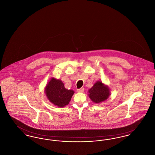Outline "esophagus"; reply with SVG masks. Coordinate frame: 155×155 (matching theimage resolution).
I'll list each match as a JSON object with an SVG mask.
<instances>
[{
    "instance_id": "obj_1",
    "label": "esophagus",
    "mask_w": 155,
    "mask_h": 155,
    "mask_svg": "<svg viewBox=\"0 0 155 155\" xmlns=\"http://www.w3.org/2000/svg\"><path fill=\"white\" fill-rule=\"evenodd\" d=\"M77 91L78 92H83L84 91V88H81L77 89Z\"/></svg>"
}]
</instances>
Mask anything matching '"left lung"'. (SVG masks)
Listing matches in <instances>:
<instances>
[{
    "label": "left lung",
    "instance_id": "1",
    "mask_svg": "<svg viewBox=\"0 0 155 155\" xmlns=\"http://www.w3.org/2000/svg\"><path fill=\"white\" fill-rule=\"evenodd\" d=\"M89 97L95 103H99L106 100L110 95L109 88L101 81H97L88 91Z\"/></svg>",
    "mask_w": 155,
    "mask_h": 155
}]
</instances>
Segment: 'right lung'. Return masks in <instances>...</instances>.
Here are the masks:
<instances>
[{
	"label": "right lung",
	"mask_w": 155,
	"mask_h": 155,
	"mask_svg": "<svg viewBox=\"0 0 155 155\" xmlns=\"http://www.w3.org/2000/svg\"><path fill=\"white\" fill-rule=\"evenodd\" d=\"M45 93L50 102L62 107L69 103L74 92L65 88L62 81L52 78L46 87Z\"/></svg>",
	"instance_id": "1"
}]
</instances>
